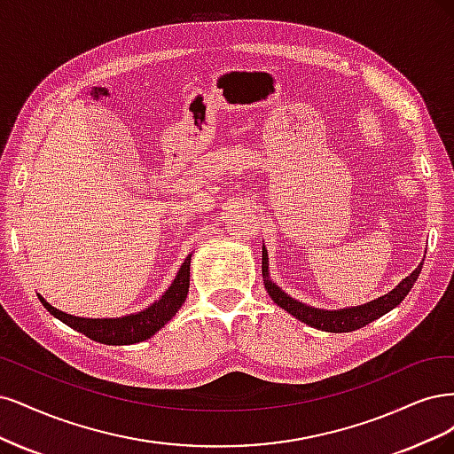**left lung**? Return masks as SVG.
I'll use <instances>...</instances> for the list:
<instances>
[{
  "label": "left lung",
  "mask_w": 454,
  "mask_h": 454,
  "mask_svg": "<svg viewBox=\"0 0 454 454\" xmlns=\"http://www.w3.org/2000/svg\"><path fill=\"white\" fill-rule=\"evenodd\" d=\"M420 270H422V262L411 273H409V277H405L402 283H398L396 288H392L388 294L375 298L364 305L343 307V309H318V307L307 305L296 298L288 296L279 285L271 281L268 251L266 247L262 245V277H264V286L268 290V294L271 296V300L279 305L281 309H285L292 317H296L307 326L323 330V332H333V333L358 330L365 325H370L372 320L383 317L396 305H400L402 300L409 294V290L413 288Z\"/></svg>",
  "instance_id": "8db88e82"
}]
</instances>
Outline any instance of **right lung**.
<instances>
[{"instance_id":"add662e5","label":"right lung","mask_w":454,"mask_h":454,"mask_svg":"<svg viewBox=\"0 0 454 454\" xmlns=\"http://www.w3.org/2000/svg\"><path fill=\"white\" fill-rule=\"evenodd\" d=\"M190 260H192V254H188L184 258L183 266L179 268L177 275H175L173 283L154 303L145 307L143 311L129 313L124 317H113V318L75 317V315L56 309V307H52L41 294L37 296L51 315H54L58 320H62V323L67 325L69 328L84 333L86 338H90L92 341L104 343V345H134L153 338V335L158 330H162L183 307L190 288Z\"/></svg>"}]
</instances>
